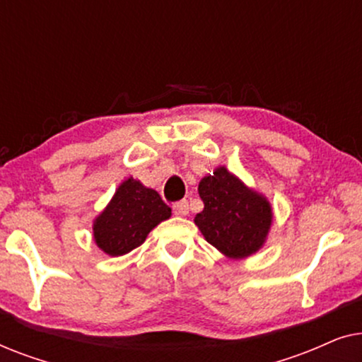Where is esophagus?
Listing matches in <instances>:
<instances>
[{
    "label": "esophagus",
    "instance_id": "1",
    "mask_svg": "<svg viewBox=\"0 0 362 362\" xmlns=\"http://www.w3.org/2000/svg\"><path fill=\"white\" fill-rule=\"evenodd\" d=\"M173 212H175V216L185 217L189 214V204H187V201L175 202V204H173Z\"/></svg>",
    "mask_w": 362,
    "mask_h": 362
}]
</instances>
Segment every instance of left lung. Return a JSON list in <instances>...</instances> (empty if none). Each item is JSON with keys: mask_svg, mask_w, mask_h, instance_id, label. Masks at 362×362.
Listing matches in <instances>:
<instances>
[{"mask_svg": "<svg viewBox=\"0 0 362 362\" xmlns=\"http://www.w3.org/2000/svg\"><path fill=\"white\" fill-rule=\"evenodd\" d=\"M204 209L194 217L201 234L227 259L240 260L259 252L269 237L274 211L262 192L249 187L226 166L199 181Z\"/></svg>", "mask_w": 362, "mask_h": 362, "instance_id": "left-lung-1", "label": "left lung"}]
</instances>
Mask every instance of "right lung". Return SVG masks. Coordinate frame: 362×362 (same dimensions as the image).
Returning a JSON list of instances; mask_svg holds the SVG:
<instances>
[{
	"mask_svg": "<svg viewBox=\"0 0 362 362\" xmlns=\"http://www.w3.org/2000/svg\"><path fill=\"white\" fill-rule=\"evenodd\" d=\"M171 207L155 189L130 176L93 219V240L103 254L120 257L140 247L160 222L170 219Z\"/></svg>",
	"mask_w": 362,
	"mask_h": 362,
	"instance_id": "obj_1",
	"label": "right lung"
}]
</instances>
